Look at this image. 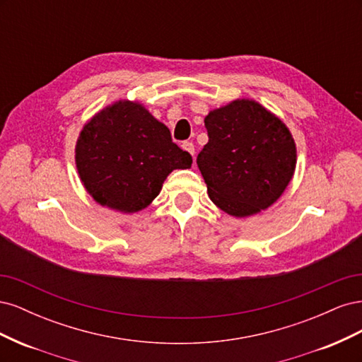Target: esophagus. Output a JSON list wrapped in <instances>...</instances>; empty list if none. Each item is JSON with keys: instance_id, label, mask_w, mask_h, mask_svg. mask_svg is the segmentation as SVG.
Here are the masks:
<instances>
[{"instance_id": "1", "label": "esophagus", "mask_w": 362, "mask_h": 362, "mask_svg": "<svg viewBox=\"0 0 362 362\" xmlns=\"http://www.w3.org/2000/svg\"><path fill=\"white\" fill-rule=\"evenodd\" d=\"M181 146L184 151H187L189 154H192V157H194V145L192 144V141H184Z\"/></svg>"}]
</instances>
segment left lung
<instances>
[{"mask_svg":"<svg viewBox=\"0 0 362 362\" xmlns=\"http://www.w3.org/2000/svg\"><path fill=\"white\" fill-rule=\"evenodd\" d=\"M208 144L196 163L210 199L245 217L275 202L296 168L288 128L255 101L237 100L205 117Z\"/></svg>","mask_w":362,"mask_h":362,"instance_id":"obj_1","label":"left lung"}]
</instances>
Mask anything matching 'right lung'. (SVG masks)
Segmentation results:
<instances>
[{
  "label": "right lung",
  "instance_id": "1",
  "mask_svg": "<svg viewBox=\"0 0 362 362\" xmlns=\"http://www.w3.org/2000/svg\"><path fill=\"white\" fill-rule=\"evenodd\" d=\"M75 161L96 202L134 213L157 198L173 169H189L193 160L144 105L119 101L84 125Z\"/></svg>",
  "mask_w": 362,
  "mask_h": 362
}]
</instances>
